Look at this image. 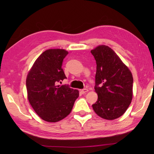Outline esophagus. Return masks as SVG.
Returning a JSON list of instances; mask_svg holds the SVG:
<instances>
[{
  "label": "esophagus",
  "mask_w": 154,
  "mask_h": 154,
  "mask_svg": "<svg viewBox=\"0 0 154 154\" xmlns=\"http://www.w3.org/2000/svg\"><path fill=\"white\" fill-rule=\"evenodd\" d=\"M88 89H83V90H81V92H82V94H85L86 92H88Z\"/></svg>",
  "instance_id": "obj_1"
}]
</instances>
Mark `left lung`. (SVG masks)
<instances>
[{
  "label": "left lung",
  "instance_id": "8db88e82",
  "mask_svg": "<svg viewBox=\"0 0 154 154\" xmlns=\"http://www.w3.org/2000/svg\"><path fill=\"white\" fill-rule=\"evenodd\" d=\"M96 62L94 89L98 100L92 105L100 118L112 120L122 116L132 98L131 72L111 48L99 45L91 51Z\"/></svg>",
  "mask_w": 154,
  "mask_h": 154
}]
</instances>
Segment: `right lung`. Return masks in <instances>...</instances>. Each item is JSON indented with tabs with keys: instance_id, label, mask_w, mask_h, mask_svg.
Segmentation results:
<instances>
[{
	"instance_id": "obj_1",
	"label": "right lung",
	"mask_w": 154,
	"mask_h": 154,
	"mask_svg": "<svg viewBox=\"0 0 154 154\" xmlns=\"http://www.w3.org/2000/svg\"><path fill=\"white\" fill-rule=\"evenodd\" d=\"M68 54L64 49H48L36 60L27 75L28 101L46 122H57L66 118L79 96V91L69 85H57L66 79L62 65Z\"/></svg>"
}]
</instances>
